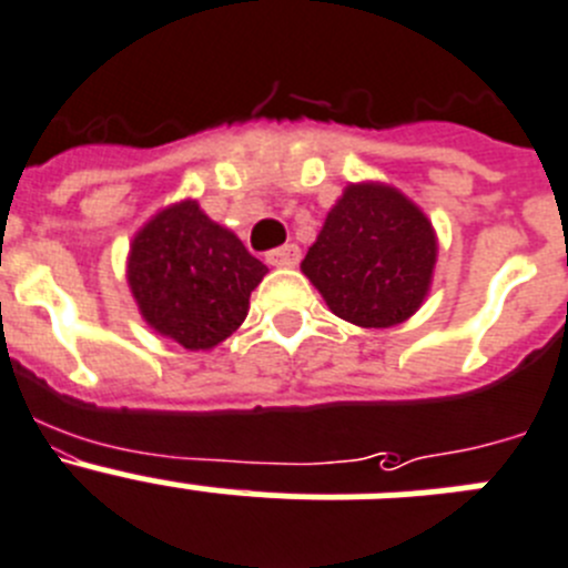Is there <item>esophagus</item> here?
<instances>
[{"label":"esophagus","instance_id":"obj_1","mask_svg":"<svg viewBox=\"0 0 568 568\" xmlns=\"http://www.w3.org/2000/svg\"><path fill=\"white\" fill-rule=\"evenodd\" d=\"M300 257H302V252L296 243H285V246L272 248V252L266 254L268 263H272V266H280V268L296 266V263H300Z\"/></svg>","mask_w":568,"mask_h":568}]
</instances>
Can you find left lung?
I'll return each mask as SVG.
<instances>
[{
	"instance_id": "1",
	"label": "left lung",
	"mask_w": 568,
	"mask_h": 568,
	"mask_svg": "<svg viewBox=\"0 0 568 568\" xmlns=\"http://www.w3.org/2000/svg\"><path fill=\"white\" fill-rule=\"evenodd\" d=\"M437 237L395 187L349 184L302 260L327 308L358 327H392L426 300Z\"/></svg>"
}]
</instances>
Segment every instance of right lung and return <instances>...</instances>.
I'll return each instance as SVG.
<instances>
[{"mask_svg": "<svg viewBox=\"0 0 568 568\" xmlns=\"http://www.w3.org/2000/svg\"><path fill=\"white\" fill-rule=\"evenodd\" d=\"M266 272L195 201L162 210L131 243L129 285L142 316L187 349H210L232 336Z\"/></svg>", "mask_w": 568, "mask_h": 568, "instance_id": "1", "label": "right lung"}]
</instances>
